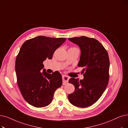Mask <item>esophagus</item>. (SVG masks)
<instances>
[{
	"label": "esophagus",
	"mask_w": 128,
	"mask_h": 128,
	"mask_svg": "<svg viewBox=\"0 0 128 128\" xmlns=\"http://www.w3.org/2000/svg\"><path fill=\"white\" fill-rule=\"evenodd\" d=\"M69 79V78L68 76H66V75H63L62 76V81H63V84H67L68 82V80Z\"/></svg>",
	"instance_id": "1"
}]
</instances>
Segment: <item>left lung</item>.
I'll use <instances>...</instances> for the list:
<instances>
[{
	"label": "left lung",
	"mask_w": 128,
	"mask_h": 128,
	"mask_svg": "<svg viewBox=\"0 0 128 128\" xmlns=\"http://www.w3.org/2000/svg\"><path fill=\"white\" fill-rule=\"evenodd\" d=\"M78 45L81 56L78 67H82L84 78H74L69 82L75 90L68 95L70 102L74 106L86 108L94 104L102 95L108 84L110 61L106 49L99 41L85 36L68 39Z\"/></svg>",
	"instance_id": "1"
}]
</instances>
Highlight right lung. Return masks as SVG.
<instances>
[{
    "label": "right lung",
    "mask_w": 128,
    "mask_h": 128,
    "mask_svg": "<svg viewBox=\"0 0 128 128\" xmlns=\"http://www.w3.org/2000/svg\"><path fill=\"white\" fill-rule=\"evenodd\" d=\"M66 40L40 36L27 40L22 44L17 56L15 70L18 87L24 99L34 107L48 106L55 91L62 84L58 71L52 74L42 72L44 61L51 59L56 49Z\"/></svg>",
    "instance_id": "1"
}]
</instances>
